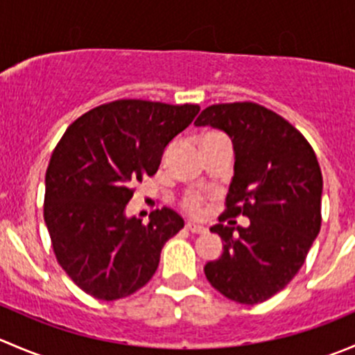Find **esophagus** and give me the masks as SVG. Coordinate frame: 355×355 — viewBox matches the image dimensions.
Returning <instances> with one entry per match:
<instances>
[{
  "label": "esophagus",
  "mask_w": 355,
  "mask_h": 355,
  "mask_svg": "<svg viewBox=\"0 0 355 355\" xmlns=\"http://www.w3.org/2000/svg\"><path fill=\"white\" fill-rule=\"evenodd\" d=\"M185 228H187L191 234H206V232H207L206 228L200 227V225H196V223H187V225H185Z\"/></svg>",
  "instance_id": "1"
}]
</instances>
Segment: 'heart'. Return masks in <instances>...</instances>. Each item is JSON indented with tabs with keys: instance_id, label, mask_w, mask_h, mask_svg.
I'll return each instance as SVG.
<instances>
[{
	"instance_id": "b5f03b06",
	"label": "heart",
	"mask_w": 355,
	"mask_h": 355,
	"mask_svg": "<svg viewBox=\"0 0 355 355\" xmlns=\"http://www.w3.org/2000/svg\"><path fill=\"white\" fill-rule=\"evenodd\" d=\"M211 135H218V134H216V132H209V134H204L200 141H204L206 137H211ZM202 204H204L202 196L196 194V192H191V194H187L184 198V207L189 211V213H192V214H198L200 211V207H202Z\"/></svg>"
}]
</instances>
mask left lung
<instances>
[{"instance_id": "8db88e82", "label": "left lung", "mask_w": 355, "mask_h": 355, "mask_svg": "<svg viewBox=\"0 0 355 355\" xmlns=\"http://www.w3.org/2000/svg\"><path fill=\"white\" fill-rule=\"evenodd\" d=\"M198 127L220 128L235 151L227 209L249 227H211L223 254L204 266L207 282L230 300L259 304L290 284L321 228L323 175L313 148L285 118L256 103H223L200 111Z\"/></svg>"}]
</instances>
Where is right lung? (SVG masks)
Returning <instances> with one entry per match:
<instances>
[{"instance_id":"obj_1","label":"right lung","mask_w":355,"mask_h":355,"mask_svg":"<svg viewBox=\"0 0 355 355\" xmlns=\"http://www.w3.org/2000/svg\"><path fill=\"white\" fill-rule=\"evenodd\" d=\"M199 110L118 99L77 118L56 144L46 170L44 221L60 266L85 293L116 300L156 273L161 249L184 220L161 207L144 225L125 216V206Z\"/></svg>"}]
</instances>
